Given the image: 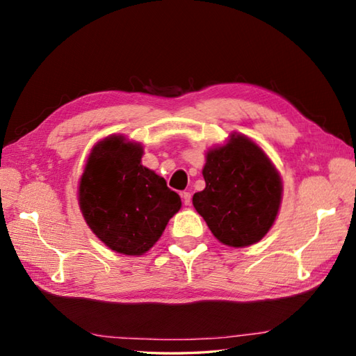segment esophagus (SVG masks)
I'll list each match as a JSON object with an SVG mask.
<instances>
[{
	"label": "esophagus",
	"instance_id": "esophagus-1",
	"mask_svg": "<svg viewBox=\"0 0 356 356\" xmlns=\"http://www.w3.org/2000/svg\"><path fill=\"white\" fill-rule=\"evenodd\" d=\"M182 200H184V205L185 207H190L191 205V193H182Z\"/></svg>",
	"mask_w": 356,
	"mask_h": 356
}]
</instances>
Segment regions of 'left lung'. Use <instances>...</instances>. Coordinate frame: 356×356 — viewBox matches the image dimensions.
<instances>
[{
  "label": "left lung",
  "mask_w": 356,
  "mask_h": 356,
  "mask_svg": "<svg viewBox=\"0 0 356 356\" xmlns=\"http://www.w3.org/2000/svg\"><path fill=\"white\" fill-rule=\"evenodd\" d=\"M205 190L193 205L223 245L245 248L260 241L274 225L282 203V177L254 140L232 133L211 148L203 166Z\"/></svg>",
  "instance_id": "obj_1"
}]
</instances>
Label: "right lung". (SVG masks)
<instances>
[{
    "label": "right lung",
    "instance_id": "right-lung-1",
    "mask_svg": "<svg viewBox=\"0 0 356 356\" xmlns=\"http://www.w3.org/2000/svg\"><path fill=\"white\" fill-rule=\"evenodd\" d=\"M143 148L122 134L97 142L79 180V208L111 251L142 255L182 207L165 179L140 163Z\"/></svg>",
    "mask_w": 356,
    "mask_h": 356
}]
</instances>
